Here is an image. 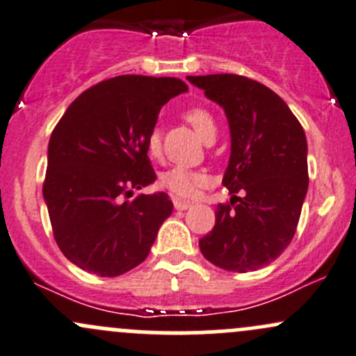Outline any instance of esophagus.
Returning <instances> with one entry per match:
<instances>
[{"mask_svg":"<svg viewBox=\"0 0 356 356\" xmlns=\"http://www.w3.org/2000/svg\"><path fill=\"white\" fill-rule=\"evenodd\" d=\"M174 207H175V210H188V208L191 207V203H189V201L174 200Z\"/></svg>","mask_w":356,"mask_h":356,"instance_id":"obj_1","label":"esophagus"}]
</instances>
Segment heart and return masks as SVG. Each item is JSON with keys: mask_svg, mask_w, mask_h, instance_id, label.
<instances>
[{"mask_svg": "<svg viewBox=\"0 0 356 356\" xmlns=\"http://www.w3.org/2000/svg\"><path fill=\"white\" fill-rule=\"evenodd\" d=\"M184 120L196 131V134L208 143L217 136V122L215 117L203 106H193V108L184 111ZM146 149L148 155L156 158L161 153V138L160 132L153 129L146 139ZM161 188L167 189L168 193L181 200H193L200 193V189L207 184V177L201 172L189 170L184 167H172L165 170L160 177Z\"/></svg>", "mask_w": 356, "mask_h": 356, "instance_id": "obj_1", "label": "heart"}]
</instances>
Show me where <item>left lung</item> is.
I'll return each mask as SVG.
<instances>
[{"label":"left lung","mask_w":356,"mask_h":356,"mask_svg":"<svg viewBox=\"0 0 356 356\" xmlns=\"http://www.w3.org/2000/svg\"><path fill=\"white\" fill-rule=\"evenodd\" d=\"M188 81L225 110L232 141L222 181L232 198L217 207L200 250L225 270H258L296 232L308 189L305 131L284 99L253 79L211 74Z\"/></svg>","instance_id":"obj_1"}]
</instances>
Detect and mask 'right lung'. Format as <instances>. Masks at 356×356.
<instances>
[{
    "mask_svg": "<svg viewBox=\"0 0 356 356\" xmlns=\"http://www.w3.org/2000/svg\"><path fill=\"white\" fill-rule=\"evenodd\" d=\"M186 91L175 77L118 75L86 89L53 129L42 195L56 245L82 270L117 277L148 257L174 204L165 193L125 200L155 181L146 139Z\"/></svg>",
    "mask_w": 356,
    "mask_h": 356,
    "instance_id": "add662e5",
    "label": "right lung"
}]
</instances>
